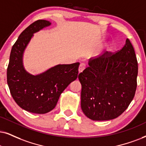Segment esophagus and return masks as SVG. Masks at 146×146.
Here are the masks:
<instances>
[{
    "label": "esophagus",
    "mask_w": 146,
    "mask_h": 146,
    "mask_svg": "<svg viewBox=\"0 0 146 146\" xmlns=\"http://www.w3.org/2000/svg\"><path fill=\"white\" fill-rule=\"evenodd\" d=\"M86 64L84 63H81L79 64V73H82V72L84 71V70L86 69Z\"/></svg>",
    "instance_id": "esophagus-1"
}]
</instances>
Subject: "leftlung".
<instances>
[{
	"instance_id": "1",
	"label": "left lung",
	"mask_w": 146,
	"mask_h": 146,
	"mask_svg": "<svg viewBox=\"0 0 146 146\" xmlns=\"http://www.w3.org/2000/svg\"><path fill=\"white\" fill-rule=\"evenodd\" d=\"M88 65L78 76L83 112L93 121L115 119L128 108L137 88L138 64L130 40L114 54L90 59Z\"/></svg>"
}]
</instances>
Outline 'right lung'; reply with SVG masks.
Listing matches in <instances>:
<instances>
[{
  "label": "right lung",
  "mask_w": 146,
  "mask_h": 146,
  "mask_svg": "<svg viewBox=\"0 0 146 146\" xmlns=\"http://www.w3.org/2000/svg\"><path fill=\"white\" fill-rule=\"evenodd\" d=\"M50 25L41 19L29 25L13 46L7 68V84L13 98L22 109L32 113L45 114L54 109L62 92L78 75L79 62L57 64L36 75L24 69L23 53L34 34Z\"/></svg>",
  "instance_id": "add662e5"
}]
</instances>
